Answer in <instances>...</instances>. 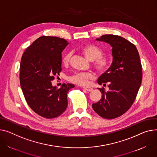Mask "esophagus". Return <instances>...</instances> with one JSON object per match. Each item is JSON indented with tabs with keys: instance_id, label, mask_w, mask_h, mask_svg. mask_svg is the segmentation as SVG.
<instances>
[{
	"instance_id": "34e87169",
	"label": "esophagus",
	"mask_w": 157,
	"mask_h": 157,
	"mask_svg": "<svg viewBox=\"0 0 157 157\" xmlns=\"http://www.w3.org/2000/svg\"><path fill=\"white\" fill-rule=\"evenodd\" d=\"M83 88H84L87 91H92L93 90V88L90 87V86H85V87H83Z\"/></svg>"
}]
</instances>
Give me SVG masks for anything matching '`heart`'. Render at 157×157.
Returning <instances> with one entry per match:
<instances>
[{"mask_svg": "<svg viewBox=\"0 0 157 157\" xmlns=\"http://www.w3.org/2000/svg\"><path fill=\"white\" fill-rule=\"evenodd\" d=\"M82 52L86 58L90 60H95L94 66L100 72H105L109 67L110 59L109 56H101L103 51L99 47L93 44H88L82 48ZM72 56V52L66 53L62 59L64 64H68ZM95 78V75L91 72H77L69 78V80L79 85H86L89 80Z\"/></svg>", "mask_w": 157, "mask_h": 157, "instance_id": "obj_1", "label": "heart"}]
</instances>
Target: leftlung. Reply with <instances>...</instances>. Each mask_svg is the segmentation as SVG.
<instances>
[{
	"mask_svg": "<svg viewBox=\"0 0 157 157\" xmlns=\"http://www.w3.org/2000/svg\"><path fill=\"white\" fill-rule=\"evenodd\" d=\"M96 40L110 45L113 61L97 81L100 85L108 83L109 90L99 88L102 97L92 107L101 117L112 119L126 112L135 100L142 81L141 63L136 47L123 37L104 35Z\"/></svg>",
	"mask_w": 157,
	"mask_h": 157,
	"instance_id": "obj_1",
	"label": "left lung"
}]
</instances>
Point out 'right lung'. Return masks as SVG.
Masks as SVG:
<instances>
[{
	"instance_id": "1",
	"label": "right lung",
	"mask_w": 157,
	"mask_h": 157,
	"mask_svg": "<svg viewBox=\"0 0 157 157\" xmlns=\"http://www.w3.org/2000/svg\"><path fill=\"white\" fill-rule=\"evenodd\" d=\"M67 45L64 38L41 36L26 49L21 60L19 80L25 100L46 119L56 118L66 110L67 92L75 87L64 83L57 89L52 85L54 76L62 71V52Z\"/></svg>"
}]
</instances>
